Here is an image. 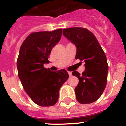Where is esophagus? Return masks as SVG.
Listing matches in <instances>:
<instances>
[{
	"instance_id": "34e87169",
	"label": "esophagus",
	"mask_w": 126,
	"mask_h": 126,
	"mask_svg": "<svg viewBox=\"0 0 126 126\" xmlns=\"http://www.w3.org/2000/svg\"><path fill=\"white\" fill-rule=\"evenodd\" d=\"M68 74H69V76H72V73H71V72L68 71Z\"/></svg>"
}]
</instances>
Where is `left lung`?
Instances as JSON below:
<instances>
[{"label": "left lung", "instance_id": "8db88e82", "mask_svg": "<svg viewBox=\"0 0 126 126\" xmlns=\"http://www.w3.org/2000/svg\"><path fill=\"white\" fill-rule=\"evenodd\" d=\"M64 36L76 47V59L84 62L85 70L80 74L74 71L79 83L74 89L77 100L91 103L100 97L106 87L108 67L107 58L94 34L83 28L63 29Z\"/></svg>", "mask_w": 126, "mask_h": 126}]
</instances>
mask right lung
<instances>
[{
  "label": "right lung",
  "instance_id": "right-lung-1",
  "mask_svg": "<svg viewBox=\"0 0 126 126\" xmlns=\"http://www.w3.org/2000/svg\"><path fill=\"white\" fill-rule=\"evenodd\" d=\"M61 35L62 29L33 33L20 48L17 62L19 78L30 98L40 106L54 105L60 88L69 78L66 70L52 72L43 67L49 64L50 53Z\"/></svg>",
  "mask_w": 126,
  "mask_h": 126
}]
</instances>
